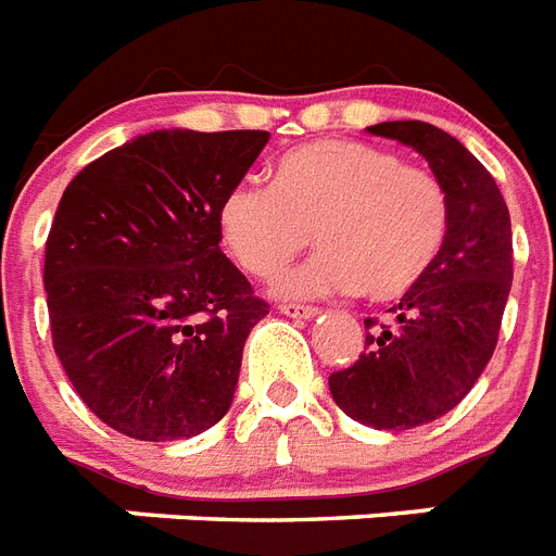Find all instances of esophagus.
Returning <instances> with one entry per match:
<instances>
[{"label": "esophagus", "instance_id": "obj_1", "mask_svg": "<svg viewBox=\"0 0 556 556\" xmlns=\"http://www.w3.org/2000/svg\"><path fill=\"white\" fill-rule=\"evenodd\" d=\"M278 309L283 312V315H289V318H315L318 315V306H306V304H281Z\"/></svg>", "mask_w": 556, "mask_h": 556}]
</instances>
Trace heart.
I'll use <instances>...</instances> for the list:
<instances>
[{
	"instance_id": "heart-1",
	"label": "heart",
	"mask_w": 556,
	"mask_h": 556,
	"mask_svg": "<svg viewBox=\"0 0 556 556\" xmlns=\"http://www.w3.org/2000/svg\"><path fill=\"white\" fill-rule=\"evenodd\" d=\"M448 227L438 173L355 139L295 147L275 164L273 187L241 181L218 206L224 244L255 278H275L315 238L320 252L278 281L287 295L361 289L397 301L432 273Z\"/></svg>"
}]
</instances>
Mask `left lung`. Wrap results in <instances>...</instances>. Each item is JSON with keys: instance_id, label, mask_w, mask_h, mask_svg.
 Returning <instances> with one entry per match:
<instances>
[{"instance_id": "1", "label": "left lung", "mask_w": 556, "mask_h": 556, "mask_svg": "<svg viewBox=\"0 0 556 556\" xmlns=\"http://www.w3.org/2000/svg\"><path fill=\"white\" fill-rule=\"evenodd\" d=\"M366 130L415 147L452 201L432 273L389 320L366 318V352L329 375V392L352 420L403 432L452 412L492 361L511 292V218L492 173L440 127L383 122Z\"/></svg>"}]
</instances>
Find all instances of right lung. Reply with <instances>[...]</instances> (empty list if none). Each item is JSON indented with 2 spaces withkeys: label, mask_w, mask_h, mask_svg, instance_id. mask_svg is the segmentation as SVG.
<instances>
[{
  "label": "right lung",
  "mask_w": 556,
  "mask_h": 556,
  "mask_svg": "<svg viewBox=\"0 0 556 556\" xmlns=\"http://www.w3.org/2000/svg\"><path fill=\"white\" fill-rule=\"evenodd\" d=\"M267 141V130H155L64 190L45 244L50 334L110 429L162 443L227 415L269 304L222 252L218 206Z\"/></svg>",
  "instance_id": "1"
}]
</instances>
